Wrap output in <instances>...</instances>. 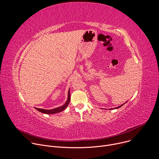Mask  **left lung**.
Masks as SVG:
<instances>
[{
	"label": "left lung",
	"instance_id": "8db88e82",
	"mask_svg": "<svg viewBox=\"0 0 159 159\" xmlns=\"http://www.w3.org/2000/svg\"><path fill=\"white\" fill-rule=\"evenodd\" d=\"M126 102H125V103H126ZM125 103H124V104H125ZM123 104H121V106H118V107H115V108H112V109H118V108H119V107H121V106H123Z\"/></svg>",
	"mask_w": 159,
	"mask_h": 159
}]
</instances>
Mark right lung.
<instances>
[{
    "instance_id": "1",
    "label": "right lung",
    "mask_w": 159,
    "mask_h": 159,
    "mask_svg": "<svg viewBox=\"0 0 159 159\" xmlns=\"http://www.w3.org/2000/svg\"><path fill=\"white\" fill-rule=\"evenodd\" d=\"M70 101V89H69V92H68L67 101L63 106L56 107L55 109H40V108H37V107H35V109L41 112L44 113V114H48V115L55 114V113H58V112H60L63 111L68 106V105H69Z\"/></svg>"
}]
</instances>
